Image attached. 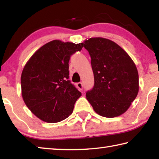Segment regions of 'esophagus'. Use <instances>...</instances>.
<instances>
[{
	"label": "esophagus",
	"mask_w": 159,
	"mask_h": 159,
	"mask_svg": "<svg viewBox=\"0 0 159 159\" xmlns=\"http://www.w3.org/2000/svg\"><path fill=\"white\" fill-rule=\"evenodd\" d=\"M76 85H77V88H79V90H83V84H82V83H78L77 84H76Z\"/></svg>",
	"instance_id": "1"
}]
</instances>
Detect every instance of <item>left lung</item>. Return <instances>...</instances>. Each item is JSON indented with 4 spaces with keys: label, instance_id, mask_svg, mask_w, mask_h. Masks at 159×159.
Segmentation results:
<instances>
[{
    "label": "left lung",
    "instance_id": "left-lung-1",
    "mask_svg": "<svg viewBox=\"0 0 159 159\" xmlns=\"http://www.w3.org/2000/svg\"><path fill=\"white\" fill-rule=\"evenodd\" d=\"M83 44L90 54L95 79L86 98L102 116L114 118L123 114L139 91L138 71L134 61L111 40L91 38Z\"/></svg>",
    "mask_w": 159,
    "mask_h": 159
}]
</instances>
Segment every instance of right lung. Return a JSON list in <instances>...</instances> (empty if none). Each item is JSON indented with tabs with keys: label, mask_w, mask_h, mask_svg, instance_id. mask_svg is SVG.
I'll list each match as a JSON object with an SVG mask.
<instances>
[{
	"label": "right lung",
	"mask_w": 159,
	"mask_h": 159,
	"mask_svg": "<svg viewBox=\"0 0 159 159\" xmlns=\"http://www.w3.org/2000/svg\"><path fill=\"white\" fill-rule=\"evenodd\" d=\"M83 47V43L54 40L40 48L24 67L21 76L24 102L43 121L60 122L73 112L81 93L69 80V61Z\"/></svg>",
	"instance_id": "obj_1"
}]
</instances>
